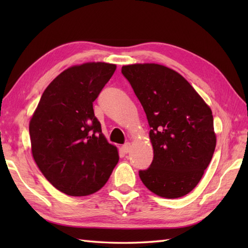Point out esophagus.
<instances>
[{"instance_id": "34e87169", "label": "esophagus", "mask_w": 248, "mask_h": 248, "mask_svg": "<svg viewBox=\"0 0 248 248\" xmlns=\"http://www.w3.org/2000/svg\"><path fill=\"white\" fill-rule=\"evenodd\" d=\"M121 149L124 152V154H129L131 151V144L130 143H125L123 147H121Z\"/></svg>"}]
</instances>
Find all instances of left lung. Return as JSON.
<instances>
[{
	"label": "left lung",
	"mask_w": 248,
	"mask_h": 248,
	"mask_svg": "<svg viewBox=\"0 0 248 248\" xmlns=\"http://www.w3.org/2000/svg\"><path fill=\"white\" fill-rule=\"evenodd\" d=\"M143 107L154 160L140 178L157 196L179 198L197 186L217 146L212 110L186 78L157 64L124 66Z\"/></svg>",
	"instance_id": "left-lung-1"
}]
</instances>
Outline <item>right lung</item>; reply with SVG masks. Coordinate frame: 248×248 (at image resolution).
Returning <instances> with one entry per match:
<instances>
[{"instance_id":"right-lung-1","label":"right lung","mask_w":248,"mask_h":248,"mask_svg":"<svg viewBox=\"0 0 248 248\" xmlns=\"http://www.w3.org/2000/svg\"><path fill=\"white\" fill-rule=\"evenodd\" d=\"M116 65L86 62L57 76L46 88L30 121L31 154L52 186L70 196L101 188L118 163L93 102L112 78Z\"/></svg>"}]
</instances>
